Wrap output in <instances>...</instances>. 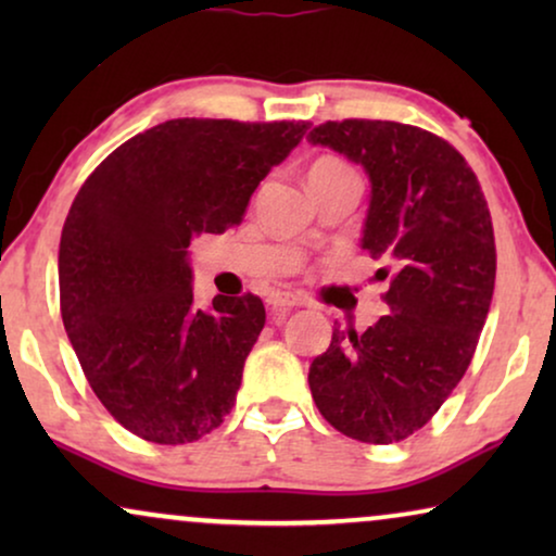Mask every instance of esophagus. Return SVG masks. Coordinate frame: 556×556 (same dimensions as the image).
Segmentation results:
<instances>
[{"mask_svg": "<svg viewBox=\"0 0 556 556\" xmlns=\"http://www.w3.org/2000/svg\"><path fill=\"white\" fill-rule=\"evenodd\" d=\"M268 306L273 311H288V308H293V306H301V299H299V295L286 293V291H273L268 295Z\"/></svg>", "mask_w": 556, "mask_h": 556, "instance_id": "esophagus-1", "label": "esophagus"}]
</instances>
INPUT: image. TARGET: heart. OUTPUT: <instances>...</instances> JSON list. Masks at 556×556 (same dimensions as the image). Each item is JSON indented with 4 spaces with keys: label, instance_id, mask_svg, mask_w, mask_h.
Returning a JSON list of instances; mask_svg holds the SVG:
<instances>
[{
    "label": "heart",
    "instance_id": "obj_1",
    "mask_svg": "<svg viewBox=\"0 0 556 556\" xmlns=\"http://www.w3.org/2000/svg\"><path fill=\"white\" fill-rule=\"evenodd\" d=\"M339 174H354L352 169L344 162H339V159H331V156H324L314 162L308 172V181H316V179H329V177H339Z\"/></svg>",
    "mask_w": 556,
    "mask_h": 556
}]
</instances>
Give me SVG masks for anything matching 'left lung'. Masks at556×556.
I'll list each match as a JSON object with an SVG mask.
<instances>
[{
  "label": "left lung",
  "mask_w": 556,
  "mask_h": 556,
  "mask_svg": "<svg viewBox=\"0 0 556 556\" xmlns=\"http://www.w3.org/2000/svg\"><path fill=\"white\" fill-rule=\"evenodd\" d=\"M308 141L369 177L362 250L390 291L375 326L333 329L308 384L326 420L362 443L420 430L473 359L489 316L496 245L481 185L451 143L397 121H326Z\"/></svg>",
  "instance_id": "left-lung-1"
}]
</instances>
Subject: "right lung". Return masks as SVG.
Here are the masks:
<instances>
[{
  "mask_svg": "<svg viewBox=\"0 0 556 556\" xmlns=\"http://www.w3.org/2000/svg\"><path fill=\"white\" fill-rule=\"evenodd\" d=\"M306 121L174 118L103 159L60 238V314L96 397L149 443L223 425L265 326L257 295L197 308L189 242L242 223Z\"/></svg>",
  "mask_w": 556,
  "mask_h": 556,
  "instance_id": "1",
  "label": "right lung"
}]
</instances>
